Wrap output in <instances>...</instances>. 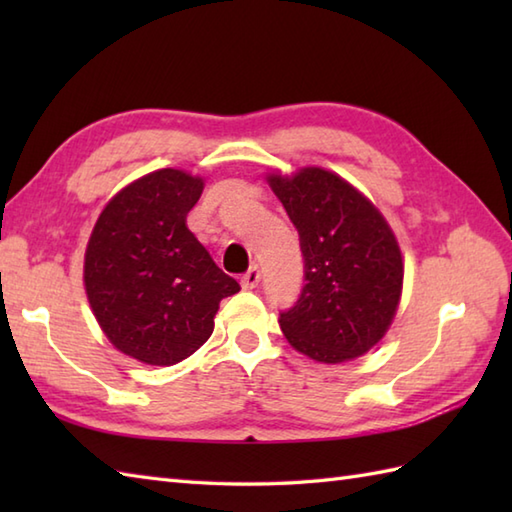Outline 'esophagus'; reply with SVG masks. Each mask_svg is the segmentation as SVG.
Returning <instances> with one entry per match:
<instances>
[{
  "label": "esophagus",
  "instance_id": "esophagus-1",
  "mask_svg": "<svg viewBox=\"0 0 512 512\" xmlns=\"http://www.w3.org/2000/svg\"><path fill=\"white\" fill-rule=\"evenodd\" d=\"M259 281H262V273H259V268L253 266L248 270V273L242 277V288L244 290H253L259 286Z\"/></svg>",
  "mask_w": 512,
  "mask_h": 512
}]
</instances>
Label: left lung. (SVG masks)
Segmentation results:
<instances>
[{"label": "left lung", "instance_id": "8db88e82", "mask_svg": "<svg viewBox=\"0 0 512 512\" xmlns=\"http://www.w3.org/2000/svg\"><path fill=\"white\" fill-rule=\"evenodd\" d=\"M299 233L297 303L279 312L290 345L319 363L363 356L383 339L402 292V255L385 217L332 171L306 167L268 176Z\"/></svg>", "mask_w": 512, "mask_h": 512}]
</instances>
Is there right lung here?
Returning a JSON list of instances; mask_svg holds the SVG:
<instances>
[{
  "instance_id": "add662e5",
  "label": "right lung",
  "mask_w": 512,
  "mask_h": 512,
  "mask_svg": "<svg viewBox=\"0 0 512 512\" xmlns=\"http://www.w3.org/2000/svg\"><path fill=\"white\" fill-rule=\"evenodd\" d=\"M202 178L160 169L107 202L85 250L83 281L116 350L176 365L213 334L220 301L239 292L187 228Z\"/></svg>"
}]
</instances>
